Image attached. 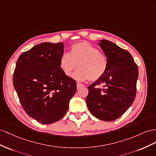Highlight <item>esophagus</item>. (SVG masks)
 I'll use <instances>...</instances> for the list:
<instances>
[{
    "label": "esophagus",
    "instance_id": "34e87169",
    "mask_svg": "<svg viewBox=\"0 0 156 156\" xmlns=\"http://www.w3.org/2000/svg\"><path fill=\"white\" fill-rule=\"evenodd\" d=\"M83 86H83V84H82V83H81L78 82V83H76V87H77L78 89L81 88V87H83Z\"/></svg>",
    "mask_w": 156,
    "mask_h": 156
}]
</instances>
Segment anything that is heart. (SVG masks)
Masks as SVG:
<instances>
[{
	"label": "heart",
	"instance_id": "heart-1",
	"mask_svg": "<svg viewBox=\"0 0 156 156\" xmlns=\"http://www.w3.org/2000/svg\"><path fill=\"white\" fill-rule=\"evenodd\" d=\"M58 66L66 76H70L78 66V70L73 75L74 79L95 81L106 73L109 60L98 48L87 41H81L73 44L69 54L65 53L61 56Z\"/></svg>",
	"mask_w": 156,
	"mask_h": 156
}]
</instances>
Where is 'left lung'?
<instances>
[{"label": "left lung", "mask_w": 156, "mask_h": 156, "mask_svg": "<svg viewBox=\"0 0 156 156\" xmlns=\"http://www.w3.org/2000/svg\"><path fill=\"white\" fill-rule=\"evenodd\" d=\"M98 45L108 58V69L88 87L86 101L95 117L112 121L122 116L134 102L138 69L129 51L105 39L100 40ZM100 84L104 89L94 87Z\"/></svg>", "instance_id": "8db88e82"}]
</instances>
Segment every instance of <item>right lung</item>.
Masks as SVG:
<instances>
[{
  "label": "right lung",
  "instance_id": "right-lung-1",
  "mask_svg": "<svg viewBox=\"0 0 156 156\" xmlns=\"http://www.w3.org/2000/svg\"><path fill=\"white\" fill-rule=\"evenodd\" d=\"M62 43H41L17 60L13 84L26 113L39 122L53 123L65 116L76 91V82L62 73Z\"/></svg>",
  "mask_w": 156,
  "mask_h": 156
}]
</instances>
